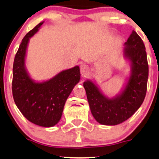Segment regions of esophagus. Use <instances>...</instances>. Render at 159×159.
<instances>
[{"label":"esophagus","instance_id":"obj_1","mask_svg":"<svg viewBox=\"0 0 159 159\" xmlns=\"http://www.w3.org/2000/svg\"><path fill=\"white\" fill-rule=\"evenodd\" d=\"M80 69H81V72L82 75H84L88 72V67H87V66L85 64L81 65V66H80Z\"/></svg>","mask_w":159,"mask_h":159}]
</instances>
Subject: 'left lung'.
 Wrapping results in <instances>:
<instances>
[{"label": "left lung", "instance_id": "1", "mask_svg": "<svg viewBox=\"0 0 159 159\" xmlns=\"http://www.w3.org/2000/svg\"><path fill=\"white\" fill-rule=\"evenodd\" d=\"M123 48V56L130 62L131 72L121 91L112 98L103 94L96 82H84L91 113L98 123L115 125L129 119L143 103L147 93L149 66L143 40L132 30Z\"/></svg>", "mask_w": 159, "mask_h": 159}]
</instances>
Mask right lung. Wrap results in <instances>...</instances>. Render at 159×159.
Masks as SVG:
<instances>
[{"label":"right lung","mask_w":159,"mask_h":159,"mask_svg":"<svg viewBox=\"0 0 159 159\" xmlns=\"http://www.w3.org/2000/svg\"><path fill=\"white\" fill-rule=\"evenodd\" d=\"M43 23L27 33L19 45L13 63L12 90L16 106L27 120L39 126L52 127L61 120L66 101L79 82L81 73L76 66L45 81L30 78L25 66L27 45Z\"/></svg>","instance_id":"right-lung-1"}]
</instances>
